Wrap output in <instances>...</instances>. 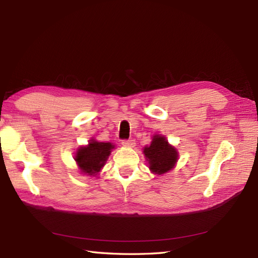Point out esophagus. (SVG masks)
<instances>
[{"instance_id":"obj_1","label":"esophagus","mask_w":258,"mask_h":258,"mask_svg":"<svg viewBox=\"0 0 258 258\" xmlns=\"http://www.w3.org/2000/svg\"><path fill=\"white\" fill-rule=\"evenodd\" d=\"M122 145L125 147H134L135 146V141L134 140H125L122 142Z\"/></svg>"}]
</instances>
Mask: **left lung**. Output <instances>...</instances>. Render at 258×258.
Here are the masks:
<instances>
[{
    "instance_id": "1",
    "label": "left lung",
    "mask_w": 258,
    "mask_h": 258,
    "mask_svg": "<svg viewBox=\"0 0 258 258\" xmlns=\"http://www.w3.org/2000/svg\"><path fill=\"white\" fill-rule=\"evenodd\" d=\"M143 153L153 174L163 175L171 172L178 161L177 150L161 134L153 135L151 144L144 147Z\"/></svg>"
}]
</instances>
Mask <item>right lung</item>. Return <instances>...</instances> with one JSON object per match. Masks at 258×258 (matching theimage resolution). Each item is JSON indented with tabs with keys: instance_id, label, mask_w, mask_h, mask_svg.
<instances>
[{
	"instance_id": "obj_1",
	"label": "right lung",
	"mask_w": 258,
	"mask_h": 258,
	"mask_svg": "<svg viewBox=\"0 0 258 258\" xmlns=\"http://www.w3.org/2000/svg\"><path fill=\"white\" fill-rule=\"evenodd\" d=\"M114 149L113 143H104L95 139H91L87 145L80 146L74 154V161L81 174L86 176H97Z\"/></svg>"
}]
</instances>
